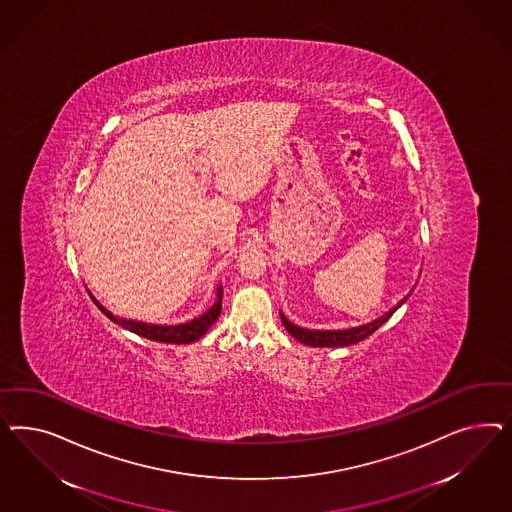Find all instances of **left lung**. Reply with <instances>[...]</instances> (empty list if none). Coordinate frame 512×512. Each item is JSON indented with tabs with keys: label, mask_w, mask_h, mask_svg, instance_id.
I'll list each match as a JSON object with an SVG mask.
<instances>
[{
	"label": "left lung",
	"mask_w": 512,
	"mask_h": 512,
	"mask_svg": "<svg viewBox=\"0 0 512 512\" xmlns=\"http://www.w3.org/2000/svg\"><path fill=\"white\" fill-rule=\"evenodd\" d=\"M407 296L400 300L392 310H388L385 315L377 317L372 323L355 326V328H345V330H308V328H302V326H296L295 323H291L281 311H279V315H281V323L285 326V330L295 340L304 343V345H310V347H347V345H353V343H358V341L366 340L379 326L387 323L388 319L392 317V313L398 310L403 302L407 300Z\"/></svg>",
	"instance_id": "obj_1"
}]
</instances>
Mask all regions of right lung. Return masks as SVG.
<instances>
[{"mask_svg":"<svg viewBox=\"0 0 512 512\" xmlns=\"http://www.w3.org/2000/svg\"><path fill=\"white\" fill-rule=\"evenodd\" d=\"M93 298V296H92ZM221 300H223V287L219 285L216 293V304L212 308L204 311L199 317L182 323V325H150V323H140V321H131V319H120L116 315H112L109 310H105L95 298V306L103 311L109 317L112 323L122 326L125 330H131L135 334H139L142 338L148 340L161 341V343H174V345H182V343H193V341L201 340L202 336L208 332V328L214 325L221 313Z\"/></svg>","mask_w":512,"mask_h":512,"instance_id":"obj_1","label":"right lung"}]
</instances>
